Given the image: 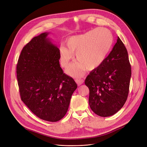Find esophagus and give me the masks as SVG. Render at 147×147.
<instances>
[{
	"label": "esophagus",
	"instance_id": "34e87169",
	"mask_svg": "<svg viewBox=\"0 0 147 147\" xmlns=\"http://www.w3.org/2000/svg\"><path fill=\"white\" fill-rule=\"evenodd\" d=\"M75 82H76V84H78V85H81V84H82L84 83V80L82 79H76L75 80Z\"/></svg>",
	"mask_w": 147,
	"mask_h": 147
}]
</instances>
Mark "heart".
Wrapping results in <instances>:
<instances>
[{"label":"heart","instance_id":"1","mask_svg":"<svg viewBox=\"0 0 147 147\" xmlns=\"http://www.w3.org/2000/svg\"><path fill=\"white\" fill-rule=\"evenodd\" d=\"M113 42L110 31L106 28H97L82 34L74 36L65 41V46L59 49L60 62L66 67L75 54L77 62L67 69L71 75L76 76L87 69H96L105 62Z\"/></svg>","mask_w":147,"mask_h":147}]
</instances>
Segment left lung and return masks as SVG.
Returning a JSON list of instances; mask_svg holds the SVG:
<instances>
[{"label": "left lung", "mask_w": 147, "mask_h": 147, "mask_svg": "<svg viewBox=\"0 0 147 147\" xmlns=\"http://www.w3.org/2000/svg\"><path fill=\"white\" fill-rule=\"evenodd\" d=\"M131 66L127 50L118 37L105 62L87 76L89 105L96 115L108 117L122 108L127 100Z\"/></svg>", "instance_id": "1"}]
</instances>
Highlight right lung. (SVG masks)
<instances>
[{"label":"right lung","instance_id":"obj_1","mask_svg":"<svg viewBox=\"0 0 147 147\" xmlns=\"http://www.w3.org/2000/svg\"><path fill=\"white\" fill-rule=\"evenodd\" d=\"M49 34L34 37L24 47L16 74L24 104L41 119L55 122L67 113L77 84L60 66L59 49Z\"/></svg>","mask_w":147,"mask_h":147}]
</instances>
